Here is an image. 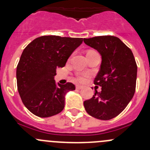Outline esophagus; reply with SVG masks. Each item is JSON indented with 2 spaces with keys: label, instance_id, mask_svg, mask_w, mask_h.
<instances>
[{
  "label": "esophagus",
  "instance_id": "obj_1",
  "mask_svg": "<svg viewBox=\"0 0 150 150\" xmlns=\"http://www.w3.org/2000/svg\"><path fill=\"white\" fill-rule=\"evenodd\" d=\"M83 88V86H80V85H77L76 86V89H78V90H80V89H82Z\"/></svg>",
  "mask_w": 150,
  "mask_h": 150
}]
</instances>
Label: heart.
Wrapping results in <instances>:
<instances>
[{"mask_svg": "<svg viewBox=\"0 0 150 150\" xmlns=\"http://www.w3.org/2000/svg\"><path fill=\"white\" fill-rule=\"evenodd\" d=\"M77 79H78L79 81H81V82H82V81H84V78L83 77H81V76L78 77V78H77Z\"/></svg>", "mask_w": 150, "mask_h": 150, "instance_id": "1", "label": "heart"}]
</instances>
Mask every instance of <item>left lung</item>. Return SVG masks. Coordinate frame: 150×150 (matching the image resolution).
<instances>
[{
  "mask_svg": "<svg viewBox=\"0 0 150 150\" xmlns=\"http://www.w3.org/2000/svg\"><path fill=\"white\" fill-rule=\"evenodd\" d=\"M84 43L102 56L94 84L102 87L84 102L88 114L99 120L112 119L123 111L134 96L137 65L131 50L118 38L104 35L84 38Z\"/></svg>",
  "mask_w": 150,
  "mask_h": 150,
  "instance_id": "8db88e82",
  "label": "left lung"
}]
</instances>
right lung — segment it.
<instances>
[{
  "instance_id": "obj_1",
  "label": "right lung",
  "mask_w": 150,
  "mask_h": 150,
  "mask_svg": "<svg viewBox=\"0 0 150 150\" xmlns=\"http://www.w3.org/2000/svg\"><path fill=\"white\" fill-rule=\"evenodd\" d=\"M78 38L44 35L35 38L24 49L16 67L17 88L29 111L40 117L59 114L64 107V96L75 85L56 83L57 67L82 43Z\"/></svg>"
}]
</instances>
